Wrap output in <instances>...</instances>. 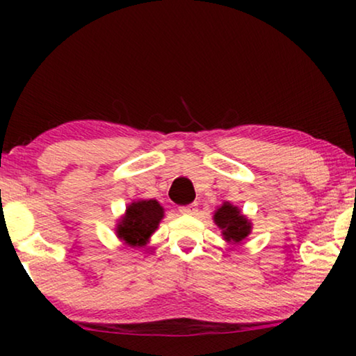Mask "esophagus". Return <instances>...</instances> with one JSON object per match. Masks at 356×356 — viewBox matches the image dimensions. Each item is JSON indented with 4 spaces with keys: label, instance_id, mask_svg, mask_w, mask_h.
Instances as JSON below:
<instances>
[{
    "label": "esophagus",
    "instance_id": "1",
    "mask_svg": "<svg viewBox=\"0 0 356 356\" xmlns=\"http://www.w3.org/2000/svg\"><path fill=\"white\" fill-rule=\"evenodd\" d=\"M178 211H179V213H183V216H196L197 206L196 204H189V206H181Z\"/></svg>",
    "mask_w": 356,
    "mask_h": 356
}]
</instances>
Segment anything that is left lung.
<instances>
[{"label":"left lung","instance_id":"left-lung-1","mask_svg":"<svg viewBox=\"0 0 356 356\" xmlns=\"http://www.w3.org/2000/svg\"><path fill=\"white\" fill-rule=\"evenodd\" d=\"M213 222L222 230L223 240L230 245H240L252 232V223L240 207L230 202H223L213 212Z\"/></svg>","mask_w":356,"mask_h":356}]
</instances>
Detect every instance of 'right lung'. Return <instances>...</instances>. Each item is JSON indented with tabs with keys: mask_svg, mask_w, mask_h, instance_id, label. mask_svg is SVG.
<instances>
[{
	"mask_svg": "<svg viewBox=\"0 0 356 356\" xmlns=\"http://www.w3.org/2000/svg\"><path fill=\"white\" fill-rule=\"evenodd\" d=\"M165 216L163 207L155 199H138L126 206L115 227L116 238L129 248H144L159 228Z\"/></svg>",
	"mask_w": 356,
	"mask_h": 356,
	"instance_id": "obj_1",
	"label": "right lung"
}]
</instances>
